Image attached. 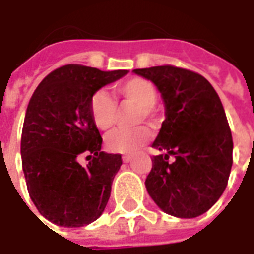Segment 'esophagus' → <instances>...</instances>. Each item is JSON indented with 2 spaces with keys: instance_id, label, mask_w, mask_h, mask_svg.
Instances as JSON below:
<instances>
[{
  "instance_id": "obj_1",
  "label": "esophagus",
  "mask_w": 254,
  "mask_h": 254,
  "mask_svg": "<svg viewBox=\"0 0 254 254\" xmlns=\"http://www.w3.org/2000/svg\"><path fill=\"white\" fill-rule=\"evenodd\" d=\"M132 156H129V155H125V156H122V160H124V163H129V162H132Z\"/></svg>"
}]
</instances>
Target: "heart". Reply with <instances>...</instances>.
<instances>
[{
    "mask_svg": "<svg viewBox=\"0 0 254 254\" xmlns=\"http://www.w3.org/2000/svg\"><path fill=\"white\" fill-rule=\"evenodd\" d=\"M113 91L122 105L137 106L134 111V122L140 124L154 121L156 117L155 103L158 100V91L149 80L141 77L127 78L116 84ZM116 100L105 89L96 91L89 100V114L95 127L99 130H109L117 121ZM151 138V132L147 127H140L134 129H120L106 138V148L116 154H133L143 147Z\"/></svg>",
    "mask_w": 254,
    "mask_h": 254,
    "instance_id": "heart-1",
    "label": "heart"
}]
</instances>
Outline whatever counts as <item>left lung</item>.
<instances>
[{"instance_id":"obj_1","label":"left lung","mask_w":254,"mask_h":254,"mask_svg":"<svg viewBox=\"0 0 254 254\" xmlns=\"http://www.w3.org/2000/svg\"><path fill=\"white\" fill-rule=\"evenodd\" d=\"M133 72L158 87L166 107L152 144L166 154L152 158L145 188L166 213L200 216L222 196L233 166V137L220 98L207 78L189 69L162 65Z\"/></svg>"}]
</instances>
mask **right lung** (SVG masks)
Segmentation results:
<instances>
[{
    "instance_id": "add662e5",
    "label": "right lung",
    "mask_w": 254,
    "mask_h": 254,
    "mask_svg": "<svg viewBox=\"0 0 254 254\" xmlns=\"http://www.w3.org/2000/svg\"><path fill=\"white\" fill-rule=\"evenodd\" d=\"M127 73L69 64L47 74L31 96L21 132V165L31 200L54 224L81 227L105 211L122 159L100 151L89 100ZM81 154L89 155L87 166L78 163Z\"/></svg>"
}]
</instances>
